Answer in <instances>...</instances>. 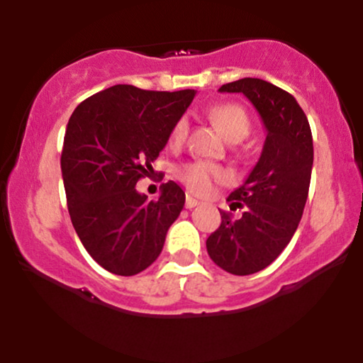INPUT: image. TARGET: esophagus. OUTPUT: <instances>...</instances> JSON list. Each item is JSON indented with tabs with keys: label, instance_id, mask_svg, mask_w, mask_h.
<instances>
[{
	"label": "esophagus",
	"instance_id": "obj_1",
	"mask_svg": "<svg viewBox=\"0 0 363 363\" xmlns=\"http://www.w3.org/2000/svg\"><path fill=\"white\" fill-rule=\"evenodd\" d=\"M198 205H199L198 199H194V198H191V196H187V198H186V208H187V210H191V208H196Z\"/></svg>",
	"mask_w": 363,
	"mask_h": 363
}]
</instances>
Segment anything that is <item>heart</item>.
Returning <instances> with one entry per match:
<instances>
[{
  "label": "heart",
  "mask_w": 363,
  "mask_h": 363,
  "mask_svg": "<svg viewBox=\"0 0 363 363\" xmlns=\"http://www.w3.org/2000/svg\"><path fill=\"white\" fill-rule=\"evenodd\" d=\"M210 118L216 124V128L222 131V135L230 143H239L251 131V121L247 112L237 104H218L211 107ZM187 135V121L186 118L177 119L170 131V141L174 145L182 143ZM179 179L184 182V186L193 194L205 196L213 189L216 182H222L227 179V172L222 167L208 162H191L182 165L177 172Z\"/></svg>",
  "instance_id": "obj_1"
}]
</instances>
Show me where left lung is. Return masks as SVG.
I'll return each instance as SVG.
<instances>
[{"instance_id":"obj_1","label":"left lung","mask_w":363,"mask_h":363,"mask_svg":"<svg viewBox=\"0 0 363 363\" xmlns=\"http://www.w3.org/2000/svg\"><path fill=\"white\" fill-rule=\"evenodd\" d=\"M220 91L244 94L259 112L266 140L257 164L227 198L232 210L206 239V251L227 273L245 277L280 256L297 230L309 194L314 147L307 116L294 95L259 78H242Z\"/></svg>"}]
</instances>
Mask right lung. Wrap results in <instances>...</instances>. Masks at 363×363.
Wrapping results in <instances>:
<instances>
[{
	"label": "right lung",
	"instance_id": "add662e5",
	"mask_svg": "<svg viewBox=\"0 0 363 363\" xmlns=\"http://www.w3.org/2000/svg\"><path fill=\"white\" fill-rule=\"evenodd\" d=\"M194 95L114 85L83 101L68 121L61 153L68 211L83 247L107 272L133 277L147 269L184 208L174 181L162 184L157 201L135 186L153 172Z\"/></svg>",
	"mask_w": 363,
	"mask_h": 363
}]
</instances>
